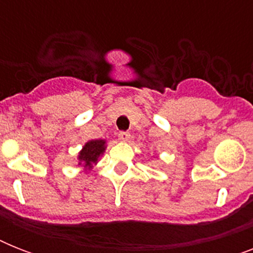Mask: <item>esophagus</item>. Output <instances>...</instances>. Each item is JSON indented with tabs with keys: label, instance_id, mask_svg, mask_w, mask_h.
I'll return each instance as SVG.
<instances>
[{
	"label": "esophagus",
	"instance_id": "1",
	"mask_svg": "<svg viewBox=\"0 0 253 253\" xmlns=\"http://www.w3.org/2000/svg\"><path fill=\"white\" fill-rule=\"evenodd\" d=\"M118 139L121 142H128V140H130V134H128V132H125V131H121L118 134Z\"/></svg>",
	"mask_w": 253,
	"mask_h": 253
}]
</instances>
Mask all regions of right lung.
I'll return each mask as SVG.
<instances>
[{
	"label": "right lung",
	"mask_w": 253,
	"mask_h": 253,
	"mask_svg": "<svg viewBox=\"0 0 253 253\" xmlns=\"http://www.w3.org/2000/svg\"><path fill=\"white\" fill-rule=\"evenodd\" d=\"M105 150H106V140L103 139H93L86 142L77 156L79 166L83 167L85 170H90L93 166L98 163Z\"/></svg>",
	"instance_id": "right-lung-1"
}]
</instances>
